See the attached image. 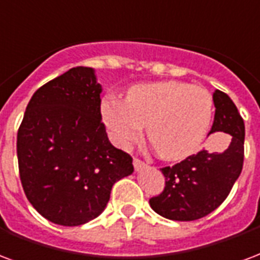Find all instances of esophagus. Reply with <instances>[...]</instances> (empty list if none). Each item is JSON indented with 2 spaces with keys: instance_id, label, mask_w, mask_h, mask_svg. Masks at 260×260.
Listing matches in <instances>:
<instances>
[{
  "instance_id": "obj_1",
  "label": "esophagus",
  "mask_w": 260,
  "mask_h": 260,
  "mask_svg": "<svg viewBox=\"0 0 260 260\" xmlns=\"http://www.w3.org/2000/svg\"><path fill=\"white\" fill-rule=\"evenodd\" d=\"M134 167H135V171H140V169H143L146 167V164L143 161H140L138 158H134Z\"/></svg>"
}]
</instances>
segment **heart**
Wrapping results in <instances>:
<instances>
[{"label": "heart", "mask_w": 260, "mask_h": 260, "mask_svg": "<svg viewBox=\"0 0 260 260\" xmlns=\"http://www.w3.org/2000/svg\"><path fill=\"white\" fill-rule=\"evenodd\" d=\"M208 91L182 81L139 84L128 89L125 101L106 98L101 113L110 138L120 147L147 139L161 158L178 161L199 149L212 118Z\"/></svg>", "instance_id": "b5f03b06"}]
</instances>
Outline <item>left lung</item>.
<instances>
[{
    "instance_id": "obj_1",
    "label": "left lung",
    "mask_w": 260,
    "mask_h": 260,
    "mask_svg": "<svg viewBox=\"0 0 260 260\" xmlns=\"http://www.w3.org/2000/svg\"><path fill=\"white\" fill-rule=\"evenodd\" d=\"M215 117L209 135H230L229 145L220 151H199L174 167H165L162 193L150 199L154 212L171 220L190 222L204 218L226 200L236 183L244 161L245 126L237 107L224 92L212 95Z\"/></svg>"
}]
</instances>
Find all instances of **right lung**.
I'll use <instances>...</instances> for the list:
<instances>
[{"label": "right lung", "instance_id": "add662e5", "mask_svg": "<svg viewBox=\"0 0 260 260\" xmlns=\"http://www.w3.org/2000/svg\"><path fill=\"white\" fill-rule=\"evenodd\" d=\"M102 85L91 67H73L31 96L17 132L26 197L60 226L98 218L113 184L134 172L129 154L111 145L102 122Z\"/></svg>", "mask_w": 260, "mask_h": 260}]
</instances>
